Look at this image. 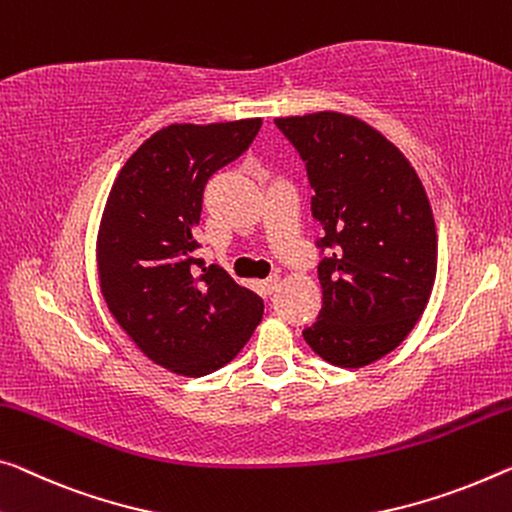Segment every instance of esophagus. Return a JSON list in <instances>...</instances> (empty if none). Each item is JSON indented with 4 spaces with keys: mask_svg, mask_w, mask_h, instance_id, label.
<instances>
[{
    "mask_svg": "<svg viewBox=\"0 0 512 512\" xmlns=\"http://www.w3.org/2000/svg\"><path fill=\"white\" fill-rule=\"evenodd\" d=\"M261 290L263 295H274L279 290V277L274 274V277H267L265 281H261Z\"/></svg>",
    "mask_w": 512,
    "mask_h": 512,
    "instance_id": "obj_1",
    "label": "esophagus"
}]
</instances>
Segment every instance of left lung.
<instances>
[{
    "mask_svg": "<svg viewBox=\"0 0 512 512\" xmlns=\"http://www.w3.org/2000/svg\"><path fill=\"white\" fill-rule=\"evenodd\" d=\"M297 148L320 224L322 309L304 341L361 368L396 350L430 300L437 229L407 157L371 125L338 112L274 119Z\"/></svg>",
    "mask_w": 512,
    "mask_h": 512,
    "instance_id": "1",
    "label": "left lung"
}]
</instances>
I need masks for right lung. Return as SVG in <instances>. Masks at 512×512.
<instances>
[{
  "instance_id": "add662e5",
  "label": "right lung",
  "mask_w": 512,
  "mask_h": 512,
  "mask_svg": "<svg viewBox=\"0 0 512 512\" xmlns=\"http://www.w3.org/2000/svg\"><path fill=\"white\" fill-rule=\"evenodd\" d=\"M261 123L167 125L130 155L107 196L100 293L137 348L171 373L201 377L229 364L263 318L261 297L194 258L203 187L247 151Z\"/></svg>"
}]
</instances>
